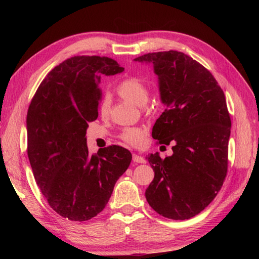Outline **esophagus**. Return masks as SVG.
<instances>
[{
	"label": "esophagus",
	"mask_w": 259,
	"mask_h": 259,
	"mask_svg": "<svg viewBox=\"0 0 259 259\" xmlns=\"http://www.w3.org/2000/svg\"><path fill=\"white\" fill-rule=\"evenodd\" d=\"M133 161L136 162V163H144V164L147 162L144 156L139 155V154H135V153L133 154Z\"/></svg>",
	"instance_id": "esophagus-1"
}]
</instances>
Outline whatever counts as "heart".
Listing matches in <instances>:
<instances>
[{
	"label": "heart",
	"mask_w": 259,
	"mask_h": 259,
	"mask_svg": "<svg viewBox=\"0 0 259 259\" xmlns=\"http://www.w3.org/2000/svg\"><path fill=\"white\" fill-rule=\"evenodd\" d=\"M116 93L125 100H128L137 106L146 105L149 98L148 86L144 81L135 76L127 77L120 82L116 86ZM110 108L111 99L104 97L99 103V114L101 116H107L110 112ZM121 138L130 145L140 146L145 140V132L138 127H127L122 132Z\"/></svg>",
	"instance_id": "obj_1"
}]
</instances>
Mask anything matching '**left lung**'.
<instances>
[{
  "label": "left lung",
  "instance_id": "left-lung-1",
  "mask_svg": "<svg viewBox=\"0 0 259 259\" xmlns=\"http://www.w3.org/2000/svg\"><path fill=\"white\" fill-rule=\"evenodd\" d=\"M134 60L153 65L166 107L152 137L174 143L173 154L164 160L158 152L147 156L154 178L146 199L164 217L189 219L214 200L227 175L231 120L225 94L206 68L182 52L149 53Z\"/></svg>",
  "mask_w": 259,
  "mask_h": 259
}]
</instances>
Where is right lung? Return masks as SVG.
<instances>
[{
  "label": "right lung",
  "instance_id": "add662e5",
  "mask_svg": "<svg viewBox=\"0 0 259 259\" xmlns=\"http://www.w3.org/2000/svg\"><path fill=\"white\" fill-rule=\"evenodd\" d=\"M123 71L108 57H71L46 75L29 106L28 158L36 185L50 206L72 222L105 208L132 161L123 147L91 155L86 145L89 123L98 117L100 77Z\"/></svg>",
  "mask_w": 259,
  "mask_h": 259
}]
</instances>
